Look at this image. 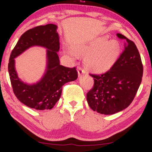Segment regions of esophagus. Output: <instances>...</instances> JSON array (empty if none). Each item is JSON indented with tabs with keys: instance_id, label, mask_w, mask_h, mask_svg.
I'll return each instance as SVG.
<instances>
[{
	"instance_id": "34e87169",
	"label": "esophagus",
	"mask_w": 152,
	"mask_h": 152,
	"mask_svg": "<svg viewBox=\"0 0 152 152\" xmlns=\"http://www.w3.org/2000/svg\"><path fill=\"white\" fill-rule=\"evenodd\" d=\"M86 73L85 70L84 68H82V67H78V74H79V76H82V74H85Z\"/></svg>"
}]
</instances>
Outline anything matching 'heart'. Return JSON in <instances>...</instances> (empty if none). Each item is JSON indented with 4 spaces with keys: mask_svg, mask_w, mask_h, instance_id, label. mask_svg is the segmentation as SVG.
Returning <instances> with one entry per match:
<instances>
[{
    "mask_svg": "<svg viewBox=\"0 0 152 152\" xmlns=\"http://www.w3.org/2000/svg\"><path fill=\"white\" fill-rule=\"evenodd\" d=\"M66 52L73 59L77 54L87 53L85 59L86 66L95 72L109 70L117 60L120 53V45L115 40L108 41L107 37H102L84 45H76Z\"/></svg>",
    "mask_w": 152,
    "mask_h": 152,
    "instance_id": "1",
    "label": "heart"
}]
</instances>
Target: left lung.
Instances as JSON below:
<instances>
[{
	"instance_id": "8db88e82",
	"label": "left lung",
	"mask_w": 152,
	"mask_h": 152,
	"mask_svg": "<svg viewBox=\"0 0 152 152\" xmlns=\"http://www.w3.org/2000/svg\"><path fill=\"white\" fill-rule=\"evenodd\" d=\"M124 49L111 68L102 74H91L93 88L87 93V101L93 111L113 115L128 107L134 100L142 81L143 67L134 42L121 34Z\"/></svg>"
}]
</instances>
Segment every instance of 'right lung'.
<instances>
[{
    "label": "right lung",
    "mask_w": 152,
    "mask_h": 152,
    "mask_svg": "<svg viewBox=\"0 0 152 152\" xmlns=\"http://www.w3.org/2000/svg\"><path fill=\"white\" fill-rule=\"evenodd\" d=\"M54 24L39 26L22 34L11 53L8 70L13 92L18 100L30 108L37 110H50L59 100L62 86L76 80V67H67L59 63L57 52L59 38ZM42 46L47 50V70L37 83L28 85L18 78L14 67V58L28 47Z\"/></svg>",
    "instance_id": "add662e5"
}]
</instances>
